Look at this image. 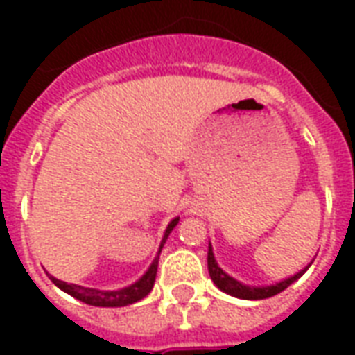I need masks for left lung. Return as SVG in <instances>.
<instances>
[{
    "instance_id": "8db88e82",
    "label": "left lung",
    "mask_w": 355,
    "mask_h": 355,
    "mask_svg": "<svg viewBox=\"0 0 355 355\" xmlns=\"http://www.w3.org/2000/svg\"><path fill=\"white\" fill-rule=\"evenodd\" d=\"M207 266H209V275H211V279L215 283L216 287L224 293H228L232 297L236 298H243V300H262V298H270L277 295V293H282L289 287L291 283H295L300 277V275L304 274L308 266L304 270H300L298 274L291 275L287 279H283V282L275 283V285H268V287H251V285H243V283H239L238 279H234L232 275H228L224 272L223 268L218 266L215 261V254H213V247L209 245V253H207Z\"/></svg>"
}]
</instances>
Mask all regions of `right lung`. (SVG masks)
Listing matches in <instances>:
<instances>
[{
    "label": "right lung",
    "instance_id": "right-lung-1",
    "mask_svg": "<svg viewBox=\"0 0 355 355\" xmlns=\"http://www.w3.org/2000/svg\"><path fill=\"white\" fill-rule=\"evenodd\" d=\"M178 224V216L173 218L167 226V230L163 234L162 245H159V251L155 254L154 262L150 264V268L146 270V274L142 275L140 279L129 285V287H123V289L117 291H101V289H91V287H81V285H76V283H66L60 282L57 277L51 275L53 283L57 285L58 289H62L68 295H72L73 298H78L81 302L91 306H101V308H119V306H129L132 302H139L140 298H144L152 291L155 282V274H157V261H159V253H162L163 243L167 241L169 234L173 232V228Z\"/></svg>",
    "mask_w": 355,
    "mask_h": 355
}]
</instances>
